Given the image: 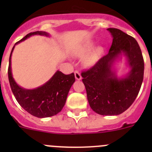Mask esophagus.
<instances>
[{"label":"esophagus","mask_w":152,"mask_h":152,"mask_svg":"<svg viewBox=\"0 0 152 152\" xmlns=\"http://www.w3.org/2000/svg\"><path fill=\"white\" fill-rule=\"evenodd\" d=\"M74 74H75V78H76L77 80H81V79H82V76H81V73H79V71L76 70V71L74 72Z\"/></svg>","instance_id":"34e87169"}]
</instances>
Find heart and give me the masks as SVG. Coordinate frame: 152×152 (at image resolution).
I'll list each match as a JSON object with an SVG mask.
<instances>
[{"label": "heart", "mask_w": 152, "mask_h": 152, "mask_svg": "<svg viewBox=\"0 0 152 152\" xmlns=\"http://www.w3.org/2000/svg\"><path fill=\"white\" fill-rule=\"evenodd\" d=\"M93 46V42H89V43H87L86 45H84L83 47L79 49V50L78 51V53L79 55H83L85 53H87L88 51H90V49L92 48ZM102 52V47H98L95 49L94 51L91 53L90 55H89L85 59V62L87 65H93L95 62L97 61V59H99V55L101 54V53Z\"/></svg>", "instance_id": "b5f03b06"}]
</instances>
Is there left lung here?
<instances>
[{
  "instance_id": "left-lung-1",
  "label": "left lung",
  "mask_w": 152,
  "mask_h": 152,
  "mask_svg": "<svg viewBox=\"0 0 152 152\" xmlns=\"http://www.w3.org/2000/svg\"><path fill=\"white\" fill-rule=\"evenodd\" d=\"M113 37L109 53L90 70L82 72V82L92 110L102 115H118L130 107L143 80L144 62L134 38L118 28H107ZM124 56L130 68L118 77L114 65Z\"/></svg>"
}]
</instances>
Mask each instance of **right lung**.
Masks as SVG:
<instances>
[{"instance_id": "1", "label": "right lung", "mask_w": 152, "mask_h": 152, "mask_svg": "<svg viewBox=\"0 0 152 152\" xmlns=\"http://www.w3.org/2000/svg\"><path fill=\"white\" fill-rule=\"evenodd\" d=\"M33 35L50 37L45 31L31 32L18 41L12 48L8 69L9 81L12 91L19 104L26 112L35 117L43 118L59 113L65 104L70 87L75 82L74 73L65 75L57 70L44 85L34 89H25L17 84L12 72V54L17 44Z\"/></svg>"}]
</instances>
